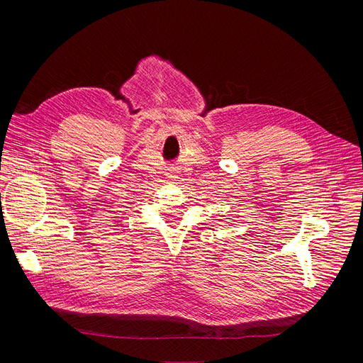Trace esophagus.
<instances>
[{
    "instance_id": "obj_1",
    "label": "esophagus",
    "mask_w": 363,
    "mask_h": 363,
    "mask_svg": "<svg viewBox=\"0 0 363 363\" xmlns=\"http://www.w3.org/2000/svg\"><path fill=\"white\" fill-rule=\"evenodd\" d=\"M167 178H168V179H174V178H175V174H174L172 171H169V172H167Z\"/></svg>"
}]
</instances>
